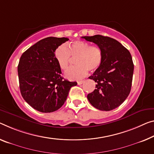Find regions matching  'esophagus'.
Here are the masks:
<instances>
[{
    "instance_id": "34e87169",
    "label": "esophagus",
    "mask_w": 154,
    "mask_h": 154,
    "mask_svg": "<svg viewBox=\"0 0 154 154\" xmlns=\"http://www.w3.org/2000/svg\"><path fill=\"white\" fill-rule=\"evenodd\" d=\"M84 82V80H80V81H79L78 82V85H82V83H83Z\"/></svg>"
}]
</instances>
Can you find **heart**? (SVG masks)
Wrapping results in <instances>:
<instances>
[{
    "label": "heart",
    "instance_id": "obj_1",
    "mask_svg": "<svg viewBox=\"0 0 154 154\" xmlns=\"http://www.w3.org/2000/svg\"><path fill=\"white\" fill-rule=\"evenodd\" d=\"M72 56L76 58V66L71 67L65 73V77L69 80H77L84 78L88 71L94 72L103 63V54L98 45H91L84 41H75L69 47L64 45L59 46L55 51V58L60 69L66 71L69 67Z\"/></svg>",
    "mask_w": 154,
    "mask_h": 154
}]
</instances>
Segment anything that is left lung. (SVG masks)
<instances>
[{"label": "left lung", "instance_id": "left-lung-1", "mask_svg": "<svg viewBox=\"0 0 154 154\" xmlns=\"http://www.w3.org/2000/svg\"><path fill=\"white\" fill-rule=\"evenodd\" d=\"M100 47L103 63L89 79L96 82L95 90L87 95L92 106L101 111H111L121 105L131 88L134 63L131 54L116 40L95 35L82 37Z\"/></svg>", "mask_w": 154, "mask_h": 154}]
</instances>
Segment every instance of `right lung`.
Returning a JSON list of instances; mask_svg holds the SVG:
<instances>
[{"label":"right lung","mask_w":154,"mask_h":154,"mask_svg":"<svg viewBox=\"0 0 154 154\" xmlns=\"http://www.w3.org/2000/svg\"><path fill=\"white\" fill-rule=\"evenodd\" d=\"M67 38L47 37L37 42L22 54L18 65L21 95L35 109L42 113L58 110L67 100L69 82L61 76L55 51Z\"/></svg>","instance_id":"1"}]
</instances>
